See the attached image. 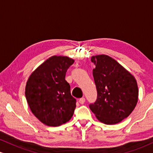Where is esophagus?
Wrapping results in <instances>:
<instances>
[{"instance_id":"obj_1","label":"esophagus","mask_w":153,"mask_h":153,"mask_svg":"<svg viewBox=\"0 0 153 153\" xmlns=\"http://www.w3.org/2000/svg\"><path fill=\"white\" fill-rule=\"evenodd\" d=\"M79 102L80 104H84L85 102V97H82V98H80L79 100Z\"/></svg>"}]
</instances>
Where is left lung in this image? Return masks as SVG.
I'll return each mask as SVG.
<instances>
[{"label": "left lung", "instance_id": "left-lung-1", "mask_svg": "<svg viewBox=\"0 0 153 153\" xmlns=\"http://www.w3.org/2000/svg\"><path fill=\"white\" fill-rule=\"evenodd\" d=\"M97 97L90 108L100 122L116 124L127 118L137 105L136 79L116 60L106 55L92 56Z\"/></svg>", "mask_w": 153, "mask_h": 153}]
</instances>
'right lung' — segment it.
Here are the masks:
<instances>
[{
	"label": "right lung",
	"mask_w": 153,
	"mask_h": 153,
	"mask_svg": "<svg viewBox=\"0 0 153 153\" xmlns=\"http://www.w3.org/2000/svg\"><path fill=\"white\" fill-rule=\"evenodd\" d=\"M74 60L53 56L32 72L25 87V96L32 114L44 124L58 126L71 119L76 99L71 95L65 79L67 69Z\"/></svg>",
	"instance_id": "add662e5"
}]
</instances>
